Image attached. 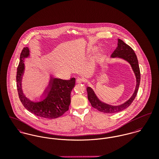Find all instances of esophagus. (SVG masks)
<instances>
[{"label":"esophagus","instance_id":"34e87169","mask_svg":"<svg viewBox=\"0 0 159 159\" xmlns=\"http://www.w3.org/2000/svg\"><path fill=\"white\" fill-rule=\"evenodd\" d=\"M84 80L83 79V78H78L76 79V82H77L78 83H83V82H84Z\"/></svg>","mask_w":159,"mask_h":159}]
</instances>
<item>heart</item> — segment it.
I'll list each match as a JSON object with an SVG mask.
<instances>
[{
	"label": "heart",
	"mask_w": 159,
	"mask_h": 159,
	"mask_svg": "<svg viewBox=\"0 0 159 159\" xmlns=\"http://www.w3.org/2000/svg\"><path fill=\"white\" fill-rule=\"evenodd\" d=\"M89 51H92V49H89Z\"/></svg>",
	"instance_id": "b5f03b06"
}]
</instances>
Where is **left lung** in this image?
Returning a JSON list of instances; mask_svg holds the SVG:
<instances>
[{
	"mask_svg": "<svg viewBox=\"0 0 159 159\" xmlns=\"http://www.w3.org/2000/svg\"><path fill=\"white\" fill-rule=\"evenodd\" d=\"M111 57H119L127 61L131 66L132 68L135 73L136 77V85L135 92L132 96L125 103L113 106L105 103L102 102L96 95L94 91L90 88H87L88 97V100L91 103V105L93 108L97 109L99 111L105 113H116L121 111L125 108H128L133 102L135 98L136 97L137 92L138 91L139 83H140V70L138 65V61L136 55L133 50V49L130 46L125 43L122 40L118 39L117 47L114 51L113 52L111 55Z\"/></svg>",
	"mask_w": 159,
	"mask_h": 159,
	"instance_id": "left-lung-1",
	"label": "left lung"
}]
</instances>
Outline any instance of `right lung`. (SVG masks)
Wrapping results in <instances>:
<instances>
[{
	"instance_id": "obj_1",
	"label": "right lung",
	"mask_w": 159,
	"mask_h": 159,
	"mask_svg": "<svg viewBox=\"0 0 159 159\" xmlns=\"http://www.w3.org/2000/svg\"><path fill=\"white\" fill-rule=\"evenodd\" d=\"M29 56V48H24L17 68V90L23 106L30 113L44 118L55 119L62 116L68 110L71 102L70 93L75 85V78L64 80L50 76L49 84L42 95L44 98L40 102H32L24 95L21 86L24 72V60Z\"/></svg>"
}]
</instances>
